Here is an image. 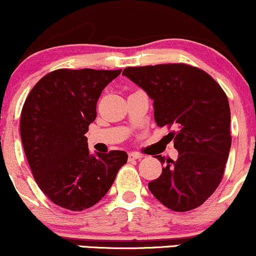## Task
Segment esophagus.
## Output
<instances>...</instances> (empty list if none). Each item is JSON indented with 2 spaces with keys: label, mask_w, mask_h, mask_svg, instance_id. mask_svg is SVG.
Segmentation results:
<instances>
[{
  "label": "esophagus",
  "mask_w": 256,
  "mask_h": 256,
  "mask_svg": "<svg viewBox=\"0 0 256 256\" xmlns=\"http://www.w3.org/2000/svg\"><path fill=\"white\" fill-rule=\"evenodd\" d=\"M128 157H129V160H135V159H141L144 156L140 154V153H138V152H130L128 154Z\"/></svg>",
  "instance_id": "obj_1"
}]
</instances>
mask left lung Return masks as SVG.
Segmentation results:
<instances>
[{"label": "left lung", "instance_id": "obj_1", "mask_svg": "<svg viewBox=\"0 0 256 256\" xmlns=\"http://www.w3.org/2000/svg\"><path fill=\"white\" fill-rule=\"evenodd\" d=\"M123 75L153 99L159 127L178 151L160 176L148 183L156 199L175 212L202 205L223 178L231 147L230 106L219 84L202 69L184 64L128 67ZM156 158L165 163L160 154Z\"/></svg>", "mask_w": 256, "mask_h": 256}]
</instances>
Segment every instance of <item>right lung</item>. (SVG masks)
Returning <instances> with one entry per match:
<instances>
[{
    "label": "right lung",
    "instance_id": "1",
    "mask_svg": "<svg viewBox=\"0 0 256 256\" xmlns=\"http://www.w3.org/2000/svg\"><path fill=\"white\" fill-rule=\"evenodd\" d=\"M116 70L57 69L33 86L20 118V135L38 187L54 204L84 211L98 202L127 163L124 151L93 156L86 132L97 102Z\"/></svg>",
    "mask_w": 256,
    "mask_h": 256
}]
</instances>
